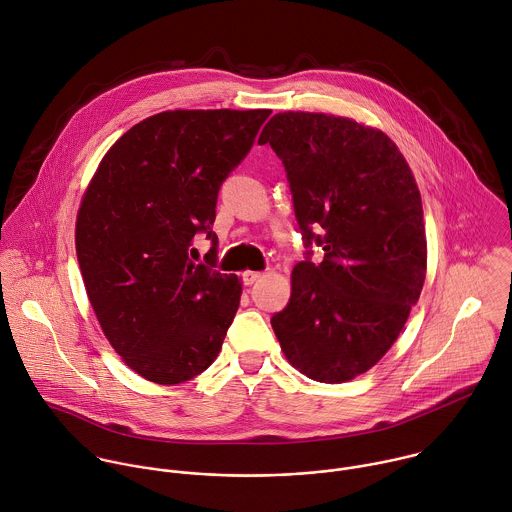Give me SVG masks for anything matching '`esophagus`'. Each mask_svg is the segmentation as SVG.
Returning <instances> with one entry per match:
<instances>
[{"instance_id": "34e87169", "label": "esophagus", "mask_w": 512, "mask_h": 512, "mask_svg": "<svg viewBox=\"0 0 512 512\" xmlns=\"http://www.w3.org/2000/svg\"><path fill=\"white\" fill-rule=\"evenodd\" d=\"M261 279V273L259 271H245L243 273V283L245 285H253L255 281H259Z\"/></svg>"}]
</instances>
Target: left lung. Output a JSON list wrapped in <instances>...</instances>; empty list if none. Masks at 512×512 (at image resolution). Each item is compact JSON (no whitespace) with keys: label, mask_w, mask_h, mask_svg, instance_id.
Segmentation results:
<instances>
[{"label":"left lung","mask_w":512,"mask_h":512,"mask_svg":"<svg viewBox=\"0 0 512 512\" xmlns=\"http://www.w3.org/2000/svg\"><path fill=\"white\" fill-rule=\"evenodd\" d=\"M265 143L285 165L307 247L317 241L325 251L319 265L293 267L289 305L271 327L299 373L351 381L385 357L423 291L415 175L389 135L351 117L283 111L263 127Z\"/></svg>","instance_id":"1"}]
</instances>
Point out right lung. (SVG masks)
Here are the masks:
<instances>
[{
	"label": "right lung",
	"instance_id": "right-lung-1",
	"mask_svg": "<svg viewBox=\"0 0 512 512\" xmlns=\"http://www.w3.org/2000/svg\"><path fill=\"white\" fill-rule=\"evenodd\" d=\"M269 113H155L109 147L81 197L75 251L87 299L115 353L151 383L189 381L221 351L241 279L189 253L197 233L217 243L219 187Z\"/></svg>",
	"mask_w": 512,
	"mask_h": 512
}]
</instances>
